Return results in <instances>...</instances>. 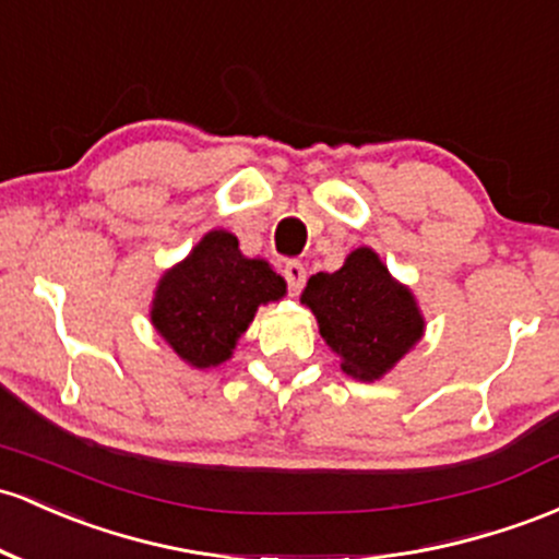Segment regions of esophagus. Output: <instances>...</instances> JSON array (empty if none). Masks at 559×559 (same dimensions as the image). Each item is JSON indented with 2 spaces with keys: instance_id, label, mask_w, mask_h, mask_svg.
I'll return each instance as SVG.
<instances>
[{
  "instance_id": "esophagus-1",
  "label": "esophagus",
  "mask_w": 559,
  "mask_h": 559,
  "mask_svg": "<svg viewBox=\"0 0 559 559\" xmlns=\"http://www.w3.org/2000/svg\"><path fill=\"white\" fill-rule=\"evenodd\" d=\"M284 278H286V286H289V294H299L305 286V278H308V273H305V265L297 260H289L284 265Z\"/></svg>"
}]
</instances>
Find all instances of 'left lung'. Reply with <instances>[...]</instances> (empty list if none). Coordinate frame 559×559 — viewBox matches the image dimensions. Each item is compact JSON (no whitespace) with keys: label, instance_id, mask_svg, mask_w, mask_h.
Masks as SVG:
<instances>
[{"label":"left lung","instance_id":"8db88e82","mask_svg":"<svg viewBox=\"0 0 559 559\" xmlns=\"http://www.w3.org/2000/svg\"><path fill=\"white\" fill-rule=\"evenodd\" d=\"M302 302L316 312L321 336L340 355V369L364 382L388 373L425 331L411 292L371 249H355L336 273L312 275Z\"/></svg>","mask_w":559,"mask_h":559}]
</instances>
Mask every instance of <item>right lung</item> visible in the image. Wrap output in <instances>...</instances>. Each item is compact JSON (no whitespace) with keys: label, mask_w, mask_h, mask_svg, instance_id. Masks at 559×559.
<instances>
[{"label":"right lung","mask_w":559,"mask_h":559,"mask_svg":"<svg viewBox=\"0 0 559 559\" xmlns=\"http://www.w3.org/2000/svg\"><path fill=\"white\" fill-rule=\"evenodd\" d=\"M284 294V278L265 260L243 257L233 233L212 230L158 281L151 318L182 360L210 369L230 358L257 308Z\"/></svg>","instance_id":"1"}]
</instances>
